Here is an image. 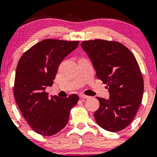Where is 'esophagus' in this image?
Returning <instances> with one entry per match:
<instances>
[{"label": "esophagus", "instance_id": "esophagus-1", "mask_svg": "<svg viewBox=\"0 0 157 157\" xmlns=\"http://www.w3.org/2000/svg\"><path fill=\"white\" fill-rule=\"evenodd\" d=\"M80 98H84V99H88V98H89V96H87V95H86V94H80Z\"/></svg>", "mask_w": 157, "mask_h": 157}]
</instances>
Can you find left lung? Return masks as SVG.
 Instances as JSON below:
<instances>
[{
  "label": "left lung",
  "mask_w": 157,
  "mask_h": 157,
  "mask_svg": "<svg viewBox=\"0 0 157 157\" xmlns=\"http://www.w3.org/2000/svg\"><path fill=\"white\" fill-rule=\"evenodd\" d=\"M81 46L110 94L108 100L97 97L100 102L94 113L97 123L111 132L122 131L134 120L143 96V77L137 61L117 41L96 39L83 41Z\"/></svg>",
  "instance_id": "8db88e82"
}]
</instances>
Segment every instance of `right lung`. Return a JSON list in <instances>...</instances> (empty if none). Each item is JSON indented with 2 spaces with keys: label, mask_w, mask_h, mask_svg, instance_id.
Listing matches in <instances>:
<instances>
[{
  "label": "right lung",
  "mask_w": 157,
  "mask_h": 157,
  "mask_svg": "<svg viewBox=\"0 0 157 157\" xmlns=\"http://www.w3.org/2000/svg\"><path fill=\"white\" fill-rule=\"evenodd\" d=\"M79 41L46 39L21 56L16 68L14 96L31 128L44 136H52L67 125L71 108L79 97H48L45 90L52 86L60 63L75 50Z\"/></svg>",
  "instance_id": "add662e5"
}]
</instances>
